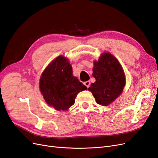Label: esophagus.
<instances>
[{"instance_id": "obj_1", "label": "esophagus", "mask_w": 158, "mask_h": 158, "mask_svg": "<svg viewBox=\"0 0 158 158\" xmlns=\"http://www.w3.org/2000/svg\"><path fill=\"white\" fill-rule=\"evenodd\" d=\"M84 84L88 88L90 86V82H89V81H86V82H84Z\"/></svg>"}]
</instances>
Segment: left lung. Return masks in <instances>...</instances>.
Here are the masks:
<instances>
[{"label":"left lung","instance_id":"8db88e82","mask_svg":"<svg viewBox=\"0 0 158 158\" xmlns=\"http://www.w3.org/2000/svg\"><path fill=\"white\" fill-rule=\"evenodd\" d=\"M92 76L95 82L88 90L97 103L107 106L122 92L126 80L124 70L118 60L109 52H103L98 61L94 62Z\"/></svg>","mask_w":158,"mask_h":158}]
</instances>
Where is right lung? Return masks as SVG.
<instances>
[{"label": "right lung", "instance_id": "right-lung-1", "mask_svg": "<svg viewBox=\"0 0 158 158\" xmlns=\"http://www.w3.org/2000/svg\"><path fill=\"white\" fill-rule=\"evenodd\" d=\"M69 59L59 56L47 66L40 80L46 103L57 111H66L75 103L77 94L87 87L73 75Z\"/></svg>", "mask_w": 158, "mask_h": 158}]
</instances>
